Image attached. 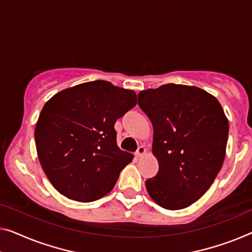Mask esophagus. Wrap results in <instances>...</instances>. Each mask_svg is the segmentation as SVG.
I'll use <instances>...</instances> for the list:
<instances>
[{"label": "esophagus", "instance_id": "34e87169", "mask_svg": "<svg viewBox=\"0 0 252 252\" xmlns=\"http://www.w3.org/2000/svg\"><path fill=\"white\" fill-rule=\"evenodd\" d=\"M145 153H146V148L144 147V146H139L134 155H136V157H141L145 155Z\"/></svg>", "mask_w": 252, "mask_h": 252}]
</instances>
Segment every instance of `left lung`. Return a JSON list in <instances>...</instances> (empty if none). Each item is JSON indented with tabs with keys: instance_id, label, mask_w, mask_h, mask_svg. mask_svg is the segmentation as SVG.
Segmentation results:
<instances>
[{
	"instance_id": "left-lung-1",
	"label": "left lung",
	"mask_w": 252,
	"mask_h": 252,
	"mask_svg": "<svg viewBox=\"0 0 252 252\" xmlns=\"http://www.w3.org/2000/svg\"><path fill=\"white\" fill-rule=\"evenodd\" d=\"M138 104L153 123L158 173L146 181L150 198L170 210L204 196L222 168L228 121L216 97L194 86L142 90Z\"/></svg>"
}]
</instances>
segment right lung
<instances>
[{"instance_id": "add662e5", "label": "right lung", "mask_w": 252, "mask_h": 252, "mask_svg": "<svg viewBox=\"0 0 252 252\" xmlns=\"http://www.w3.org/2000/svg\"><path fill=\"white\" fill-rule=\"evenodd\" d=\"M137 105L133 90L96 80L66 88L44 105L35 129L37 155L56 190L76 201L107 194L133 158L116 144V120Z\"/></svg>"}]
</instances>
